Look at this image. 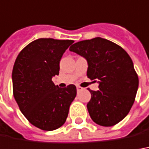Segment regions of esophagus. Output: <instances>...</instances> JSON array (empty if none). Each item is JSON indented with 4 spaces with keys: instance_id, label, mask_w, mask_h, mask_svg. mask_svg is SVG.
<instances>
[{
    "instance_id": "1",
    "label": "esophagus",
    "mask_w": 149,
    "mask_h": 149,
    "mask_svg": "<svg viewBox=\"0 0 149 149\" xmlns=\"http://www.w3.org/2000/svg\"><path fill=\"white\" fill-rule=\"evenodd\" d=\"M77 91H82L83 90V88L82 87H81V86H77Z\"/></svg>"
}]
</instances>
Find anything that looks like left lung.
I'll use <instances>...</instances> for the list:
<instances>
[{
    "label": "left lung",
    "mask_w": 149,
    "mask_h": 149,
    "mask_svg": "<svg viewBox=\"0 0 149 149\" xmlns=\"http://www.w3.org/2000/svg\"><path fill=\"white\" fill-rule=\"evenodd\" d=\"M69 50L86 59L87 77L98 80L100 90H89L91 99L87 109L93 121L113 126L123 120L134 104L139 87L138 76L129 54L101 37L77 42Z\"/></svg>",
    "instance_id": "8db88e82"
}]
</instances>
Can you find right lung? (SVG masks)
I'll return each mask as SVG.
<instances>
[{
    "mask_svg": "<svg viewBox=\"0 0 149 149\" xmlns=\"http://www.w3.org/2000/svg\"><path fill=\"white\" fill-rule=\"evenodd\" d=\"M74 41L40 38L28 44L15 60L12 82L14 97L29 122L43 130L63 125L77 88H59L52 77L59 73V61Z\"/></svg>",
    "mask_w": 149,
    "mask_h": 149,
    "instance_id": "1",
    "label": "right lung"
}]
</instances>
